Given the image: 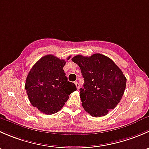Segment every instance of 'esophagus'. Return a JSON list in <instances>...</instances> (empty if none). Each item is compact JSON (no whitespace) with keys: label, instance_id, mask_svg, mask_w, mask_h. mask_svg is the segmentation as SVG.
Returning <instances> with one entry per match:
<instances>
[{"label":"esophagus","instance_id":"esophagus-1","mask_svg":"<svg viewBox=\"0 0 149 149\" xmlns=\"http://www.w3.org/2000/svg\"><path fill=\"white\" fill-rule=\"evenodd\" d=\"M75 85H76V88H77V89H79V87H80V84H79V83L78 81H75Z\"/></svg>","mask_w":149,"mask_h":149}]
</instances>
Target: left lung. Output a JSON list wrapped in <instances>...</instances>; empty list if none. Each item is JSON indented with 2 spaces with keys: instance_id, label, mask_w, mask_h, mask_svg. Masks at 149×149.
<instances>
[{
  "instance_id": "left-lung-1",
  "label": "left lung",
  "mask_w": 149,
  "mask_h": 149,
  "mask_svg": "<svg viewBox=\"0 0 149 149\" xmlns=\"http://www.w3.org/2000/svg\"><path fill=\"white\" fill-rule=\"evenodd\" d=\"M72 61L80 67L84 79V88H80L84 109L96 118L107 115L123 97L127 81L125 75L110 58L100 53L76 55Z\"/></svg>"
}]
</instances>
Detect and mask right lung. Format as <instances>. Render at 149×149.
Wrapping results in <instances>:
<instances>
[{
  "mask_svg": "<svg viewBox=\"0 0 149 149\" xmlns=\"http://www.w3.org/2000/svg\"><path fill=\"white\" fill-rule=\"evenodd\" d=\"M65 63L55 55H47L33 65L26 77L25 89L29 100L46 115L61 110L69 95L76 90L74 84L68 81L63 70Z\"/></svg>",
  "mask_w": 149,
  "mask_h": 149,
  "instance_id": "right-lung-1",
  "label": "right lung"
}]
</instances>
